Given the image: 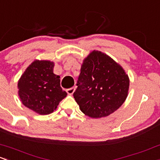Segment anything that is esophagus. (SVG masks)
<instances>
[{
	"label": "esophagus",
	"mask_w": 160,
	"mask_h": 160,
	"mask_svg": "<svg viewBox=\"0 0 160 160\" xmlns=\"http://www.w3.org/2000/svg\"><path fill=\"white\" fill-rule=\"evenodd\" d=\"M74 91H75V87H71V88H69L67 90V93H68L69 95H72Z\"/></svg>",
	"instance_id": "obj_1"
}]
</instances>
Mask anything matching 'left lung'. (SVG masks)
<instances>
[{"instance_id":"8db88e82","label":"left lung","mask_w":160,"mask_h":160,"mask_svg":"<svg viewBox=\"0 0 160 160\" xmlns=\"http://www.w3.org/2000/svg\"><path fill=\"white\" fill-rule=\"evenodd\" d=\"M73 93L80 110L88 117H107L121 107L127 97L128 75L112 58L94 51L83 60Z\"/></svg>"}]
</instances>
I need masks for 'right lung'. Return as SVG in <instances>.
I'll return each instance as SVG.
<instances>
[{
	"label": "right lung",
	"instance_id": "1",
	"mask_svg": "<svg viewBox=\"0 0 160 160\" xmlns=\"http://www.w3.org/2000/svg\"><path fill=\"white\" fill-rule=\"evenodd\" d=\"M53 62L35 60L18 81L22 103L41 115L51 113L67 93L60 87L59 76L53 72Z\"/></svg>",
	"mask_w": 160,
	"mask_h": 160
}]
</instances>
